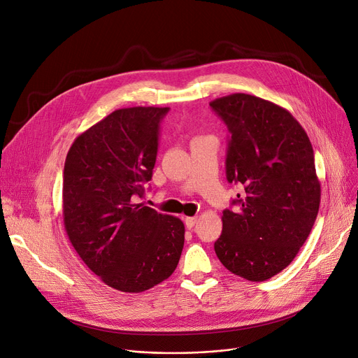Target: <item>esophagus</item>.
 Here are the masks:
<instances>
[{"label":"esophagus","mask_w":358,"mask_h":358,"mask_svg":"<svg viewBox=\"0 0 358 358\" xmlns=\"http://www.w3.org/2000/svg\"><path fill=\"white\" fill-rule=\"evenodd\" d=\"M196 222H198V217L196 216H187V217H185V225H186L187 229L194 228L196 225Z\"/></svg>","instance_id":"esophagus-1"}]
</instances>
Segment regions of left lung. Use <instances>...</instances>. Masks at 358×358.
<instances>
[{
  "label": "left lung",
  "instance_id": "8db88e82",
  "mask_svg": "<svg viewBox=\"0 0 358 358\" xmlns=\"http://www.w3.org/2000/svg\"><path fill=\"white\" fill-rule=\"evenodd\" d=\"M231 133L227 179L242 187L225 209L215 252L227 269L261 282L285 269L307 241L321 185L306 130L287 108L235 93L209 103Z\"/></svg>",
  "mask_w": 358,
  "mask_h": 358
}]
</instances>
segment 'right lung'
I'll use <instances>...</instances> for the list:
<instances>
[{"mask_svg":"<svg viewBox=\"0 0 358 358\" xmlns=\"http://www.w3.org/2000/svg\"><path fill=\"white\" fill-rule=\"evenodd\" d=\"M169 107H127L81 133L64 163V228L78 257L108 287L143 292L178 266L185 225L134 203L152 179L159 123Z\"/></svg>","mask_w":358,"mask_h":358,"instance_id":"add662e5","label":"right lung"}]
</instances>
